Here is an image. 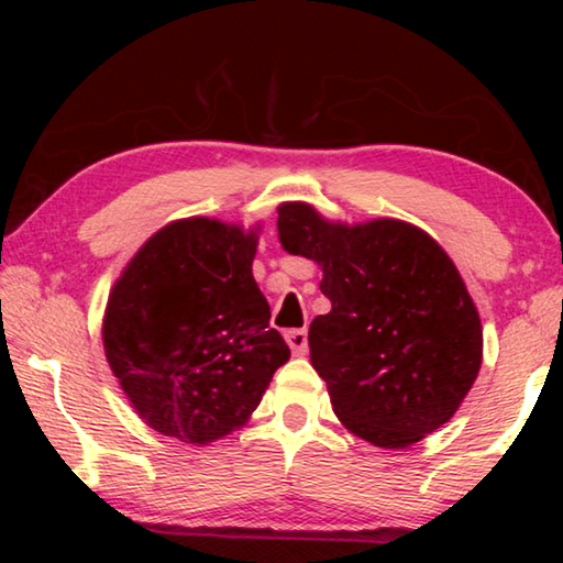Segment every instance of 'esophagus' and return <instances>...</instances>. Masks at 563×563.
<instances>
[{"instance_id": "1", "label": "esophagus", "mask_w": 563, "mask_h": 563, "mask_svg": "<svg viewBox=\"0 0 563 563\" xmlns=\"http://www.w3.org/2000/svg\"><path fill=\"white\" fill-rule=\"evenodd\" d=\"M285 342L290 345L292 355H298V357L308 355V332L305 330H288L285 332Z\"/></svg>"}]
</instances>
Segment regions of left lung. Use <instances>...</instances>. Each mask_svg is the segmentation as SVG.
Listing matches in <instances>:
<instances>
[{"instance_id": "left-lung-1", "label": "left lung", "mask_w": 563, "mask_h": 563, "mask_svg": "<svg viewBox=\"0 0 563 563\" xmlns=\"http://www.w3.org/2000/svg\"><path fill=\"white\" fill-rule=\"evenodd\" d=\"M278 238L322 268L332 302L310 322V362L352 434L405 450L460 409L482 367V322L432 235L395 218L345 225L278 206Z\"/></svg>"}]
</instances>
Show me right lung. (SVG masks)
Returning a JSON list of instances; mask_svg holds the SVG:
<instances>
[{"mask_svg": "<svg viewBox=\"0 0 563 563\" xmlns=\"http://www.w3.org/2000/svg\"><path fill=\"white\" fill-rule=\"evenodd\" d=\"M255 247L258 225L184 218L151 235L113 283L103 352L151 430L186 444L221 440L290 360L253 278Z\"/></svg>", "mask_w": 563, "mask_h": 563, "instance_id": "right-lung-1", "label": "right lung"}]
</instances>
